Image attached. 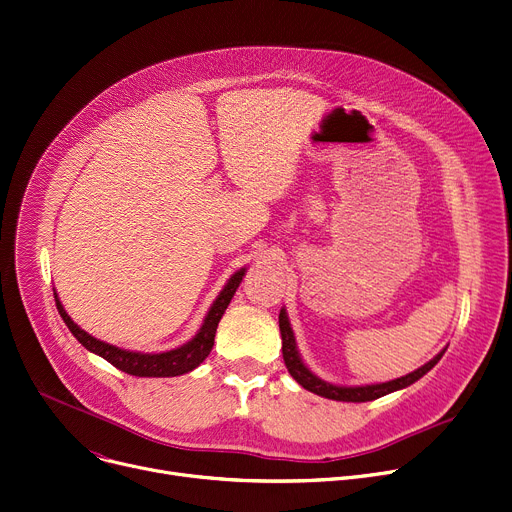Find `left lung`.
Returning a JSON list of instances; mask_svg holds the SVG:
<instances>
[{"instance_id":"obj_1","label":"left lung","mask_w":512,"mask_h":512,"mask_svg":"<svg viewBox=\"0 0 512 512\" xmlns=\"http://www.w3.org/2000/svg\"><path fill=\"white\" fill-rule=\"evenodd\" d=\"M280 333H282L284 362H286L288 372L294 377V381L298 385H302L306 391L317 393V395L327 397V399H335V401H354V403L372 401V399H379V397H383L387 393H393V391L410 387L412 383L422 379L430 368H434V364L442 358V354H445V350H442L440 354H436L430 362H426L418 370L405 374V377L395 379V381H387V383H379V385H364V387H337V385L321 381L319 377H315V374L309 368L304 366V362L298 356L296 342H294V333H292V327H290V321H288V315H286L284 309L280 311Z\"/></svg>"}]
</instances>
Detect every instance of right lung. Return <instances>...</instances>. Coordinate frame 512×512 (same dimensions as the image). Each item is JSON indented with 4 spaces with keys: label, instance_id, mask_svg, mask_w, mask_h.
Segmentation results:
<instances>
[{
    "label": "right lung",
    "instance_id": "add662e5",
    "mask_svg": "<svg viewBox=\"0 0 512 512\" xmlns=\"http://www.w3.org/2000/svg\"><path fill=\"white\" fill-rule=\"evenodd\" d=\"M245 267L238 269L236 274H232V278L228 280V284L224 286V290L218 294V298L214 300L212 309L208 311L206 319H203V325L201 329L197 331V335L191 339V342L183 344L181 348H175V350H168V352H162V354H142V352H129V350H121V348H115L111 344H105L100 342V339L92 337L90 333H86L84 329H80L72 319L70 315L65 313V309L61 306L59 298H57V292L53 290L55 294V304H57V311L63 319V323L67 325V329H70L74 333V337L78 339V342L105 358L107 362H111L115 368L127 372V374H133V377H179V374H185L193 368H197L203 360L208 358V354L212 352V346H214V337H216V329H218V323L224 315V311L228 309V304L238 288V284L243 282V276H245Z\"/></svg>",
    "mask_w": 512,
    "mask_h": 512
}]
</instances>
